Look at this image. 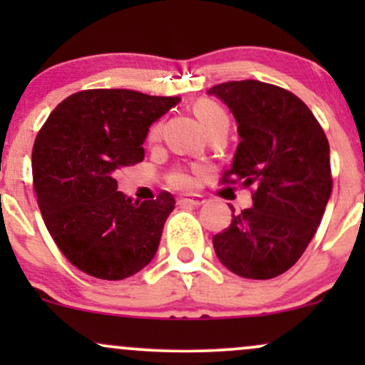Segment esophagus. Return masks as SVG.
I'll return each mask as SVG.
<instances>
[{
  "label": "esophagus",
  "mask_w": 365,
  "mask_h": 365,
  "mask_svg": "<svg viewBox=\"0 0 365 365\" xmlns=\"http://www.w3.org/2000/svg\"><path fill=\"white\" fill-rule=\"evenodd\" d=\"M178 204H183V206H200V204H204V199L200 195L178 197Z\"/></svg>",
  "instance_id": "1"
}]
</instances>
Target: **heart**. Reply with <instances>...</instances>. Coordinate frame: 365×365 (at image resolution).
Returning a JSON list of instances; mask_svg holds the SVG:
<instances>
[{
    "label": "heart",
    "mask_w": 365,
    "mask_h": 365,
    "mask_svg": "<svg viewBox=\"0 0 365 365\" xmlns=\"http://www.w3.org/2000/svg\"><path fill=\"white\" fill-rule=\"evenodd\" d=\"M194 111L197 118H199L200 123H202L204 130L212 127V125L220 123V121H228V116H226L223 108H221L220 104H216L215 101H211V99H199V101L195 103ZM158 133H159V125H154V127L149 130V137L150 139H154ZM170 183L175 187L187 188L192 185V177L188 173H185V171H173V173L170 175Z\"/></svg>",
    "instance_id": "b5f03b06"
}]
</instances>
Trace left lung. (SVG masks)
I'll return each instance as SVG.
<instances>
[{
    "label": "left lung",
    "instance_id": "left-lung-1",
    "mask_svg": "<svg viewBox=\"0 0 365 365\" xmlns=\"http://www.w3.org/2000/svg\"><path fill=\"white\" fill-rule=\"evenodd\" d=\"M207 94L232 110L240 135L221 183L250 187L254 202L212 237L216 255L242 278H276L299 261L324 215L328 139L307 104L273 83L225 82Z\"/></svg>",
    "mask_w": 365,
    "mask_h": 365
}]
</instances>
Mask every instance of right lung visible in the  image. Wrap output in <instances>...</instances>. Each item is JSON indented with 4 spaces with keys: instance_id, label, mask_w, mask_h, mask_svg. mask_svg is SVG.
<instances>
[{
    "instance_id": "add662e5",
    "label": "right lung",
    "mask_w": 365,
    "mask_h": 365,
    "mask_svg": "<svg viewBox=\"0 0 365 365\" xmlns=\"http://www.w3.org/2000/svg\"><path fill=\"white\" fill-rule=\"evenodd\" d=\"M180 101L128 89L75 92L54 108L32 149V178L41 215L63 255L99 279H125L150 262L170 192L133 202L116 175L144 159L149 127Z\"/></svg>"
}]
</instances>
